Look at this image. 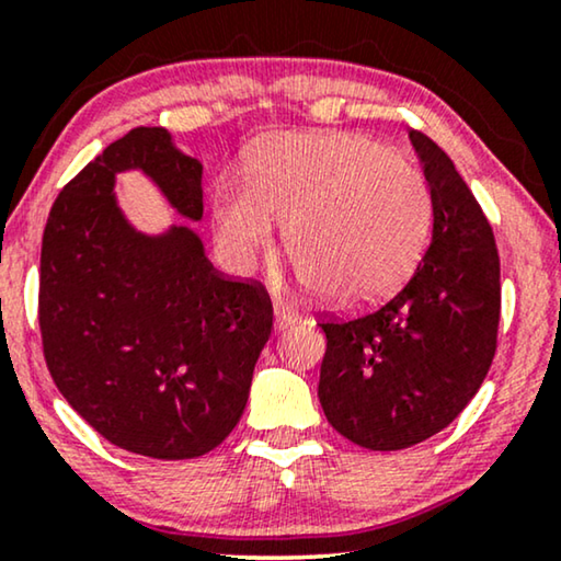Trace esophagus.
Instances as JSON below:
<instances>
[{"instance_id":"obj_1","label":"esophagus","mask_w":561,"mask_h":561,"mask_svg":"<svg viewBox=\"0 0 561 561\" xmlns=\"http://www.w3.org/2000/svg\"><path fill=\"white\" fill-rule=\"evenodd\" d=\"M290 324H296V313L290 311L288 306L275 304V309H273V327H275V332H283V329H288Z\"/></svg>"}]
</instances>
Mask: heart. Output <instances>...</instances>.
<instances>
[{
    "label": "heart",
    "mask_w": 561,
    "mask_h": 561,
    "mask_svg": "<svg viewBox=\"0 0 561 561\" xmlns=\"http://www.w3.org/2000/svg\"><path fill=\"white\" fill-rule=\"evenodd\" d=\"M280 221L298 286L365 309L416 273L432 240L434 194L416 165L373 137L290 135L250 173L221 175L214 194L217 242L237 273L273 248Z\"/></svg>",
    "instance_id": "heart-1"
}]
</instances>
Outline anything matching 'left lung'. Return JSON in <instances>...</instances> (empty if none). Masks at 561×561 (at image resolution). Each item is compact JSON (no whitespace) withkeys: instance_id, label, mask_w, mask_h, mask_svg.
Listing matches in <instances>:
<instances>
[{"instance_id":"left-lung-1","label":"left lung","mask_w":561,"mask_h":561,"mask_svg":"<svg viewBox=\"0 0 561 561\" xmlns=\"http://www.w3.org/2000/svg\"><path fill=\"white\" fill-rule=\"evenodd\" d=\"M409 137L434 194L432 244L393 301L319 324L321 409L373 451L413 447L462 413L493 365L501 319L493 229L447 152L416 129Z\"/></svg>"}]
</instances>
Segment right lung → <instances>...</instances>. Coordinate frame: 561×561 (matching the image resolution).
<instances>
[{"label":"right lung","mask_w":561,"mask_h":561,"mask_svg":"<svg viewBox=\"0 0 561 561\" xmlns=\"http://www.w3.org/2000/svg\"><path fill=\"white\" fill-rule=\"evenodd\" d=\"M140 171L188 221L204 217V165L165 127H137L53 204L41 252L45 363L73 411L114 447L194 459L248 405L273 327L263 286L214 271L188 225L137 229L117 175Z\"/></svg>","instance_id":"obj_1"}]
</instances>
